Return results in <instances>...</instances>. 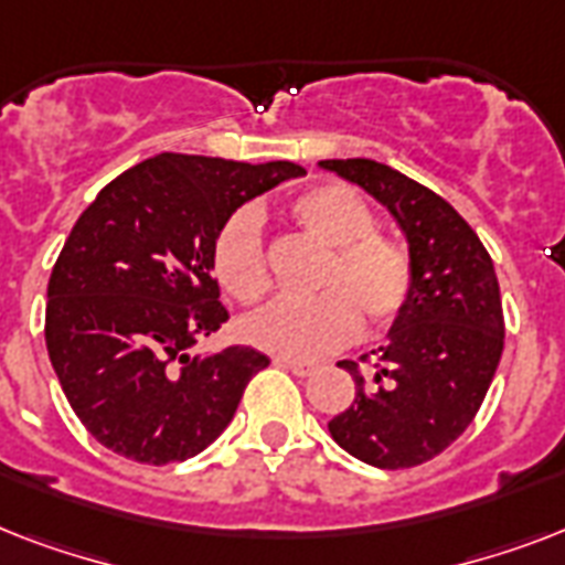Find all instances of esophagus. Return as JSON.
Segmentation results:
<instances>
[{
	"label": "esophagus",
	"mask_w": 565,
	"mask_h": 565,
	"mask_svg": "<svg viewBox=\"0 0 565 565\" xmlns=\"http://www.w3.org/2000/svg\"><path fill=\"white\" fill-rule=\"evenodd\" d=\"M275 363H278V366H287L292 375H299V377H308L317 372V363H310V361H287V358H275Z\"/></svg>",
	"instance_id": "obj_1"
}]
</instances>
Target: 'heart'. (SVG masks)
I'll return each instance as SVG.
<instances>
[{"label": "heart", "instance_id": "obj_1", "mask_svg": "<svg viewBox=\"0 0 565 565\" xmlns=\"http://www.w3.org/2000/svg\"><path fill=\"white\" fill-rule=\"evenodd\" d=\"M292 216L308 234L331 248L317 299H281L246 322L257 349L290 361H313L352 343L358 313L381 326L407 305L413 290L411 255L398 243L375 234V213L358 190L319 184L299 193ZM213 275L222 290L243 305L269 292L264 228L255 207L231 213L213 243Z\"/></svg>", "mask_w": 565, "mask_h": 565}]
</instances>
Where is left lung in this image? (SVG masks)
I'll list each match as a JSON object with an SVG mask.
<instances>
[{
  "label": "left lung",
  "instance_id": "obj_1",
  "mask_svg": "<svg viewBox=\"0 0 565 565\" xmlns=\"http://www.w3.org/2000/svg\"><path fill=\"white\" fill-rule=\"evenodd\" d=\"M393 213L407 237L411 299L377 345L375 372L354 377V402L328 422L340 448L377 466L411 469L455 443L490 390L504 349L499 278L469 222L437 195L370 158L319 161Z\"/></svg>",
  "mask_w": 565,
  "mask_h": 565
}]
</instances>
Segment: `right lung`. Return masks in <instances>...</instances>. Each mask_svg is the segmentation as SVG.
I'll list each match as a JSON object with an SVG mask.
<instances>
[{"mask_svg":"<svg viewBox=\"0 0 565 565\" xmlns=\"http://www.w3.org/2000/svg\"><path fill=\"white\" fill-rule=\"evenodd\" d=\"M299 163L154 154L102 188L49 278L46 349L82 425L137 463H179L228 428L269 358L248 345L193 354L228 310L213 243L231 213Z\"/></svg>","mask_w":565,"mask_h":565,"instance_id":"1","label":"right lung"}]
</instances>
